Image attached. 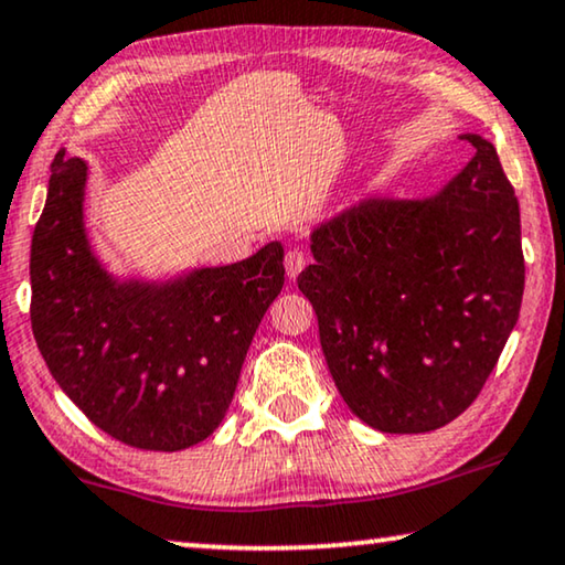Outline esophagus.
I'll list each match as a JSON object with an SVG mask.
<instances>
[{
    "instance_id": "1",
    "label": "esophagus",
    "mask_w": 565,
    "mask_h": 565,
    "mask_svg": "<svg viewBox=\"0 0 565 565\" xmlns=\"http://www.w3.org/2000/svg\"><path fill=\"white\" fill-rule=\"evenodd\" d=\"M306 265H308V255L302 249L292 247L285 252V273H288V277H292V280H296Z\"/></svg>"
}]
</instances>
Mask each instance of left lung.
I'll use <instances>...</instances> for the list:
<instances>
[{
  "mask_svg": "<svg viewBox=\"0 0 565 565\" xmlns=\"http://www.w3.org/2000/svg\"><path fill=\"white\" fill-rule=\"evenodd\" d=\"M425 201L370 199L310 236L298 275L349 411L382 433L444 428L479 397L525 290L520 203L492 142Z\"/></svg>",
  "mask_w": 565,
  "mask_h": 565,
  "instance_id": "8db88e82",
  "label": "left lung"
}]
</instances>
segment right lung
Wrapping results in <instances>:
<instances>
[{"label":"right lung","mask_w":565,"mask_h":565,"mask_svg":"<svg viewBox=\"0 0 565 565\" xmlns=\"http://www.w3.org/2000/svg\"><path fill=\"white\" fill-rule=\"evenodd\" d=\"M86 162H51L30 249V321L53 380L119 444L181 451L218 428L285 282L282 244L166 285L117 282L88 249Z\"/></svg>","instance_id":"right-lung-1"}]
</instances>
